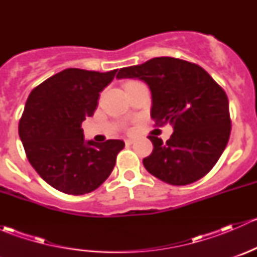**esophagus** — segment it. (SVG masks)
Segmentation results:
<instances>
[{
  "instance_id": "obj_1",
  "label": "esophagus",
  "mask_w": 257,
  "mask_h": 257,
  "mask_svg": "<svg viewBox=\"0 0 257 257\" xmlns=\"http://www.w3.org/2000/svg\"><path fill=\"white\" fill-rule=\"evenodd\" d=\"M125 143L126 144H133L134 143V139H126Z\"/></svg>"
}]
</instances>
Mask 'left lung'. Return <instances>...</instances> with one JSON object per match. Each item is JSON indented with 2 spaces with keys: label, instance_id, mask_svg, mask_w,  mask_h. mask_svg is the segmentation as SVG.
Masks as SVG:
<instances>
[{
  "label": "left lung",
  "instance_id": "obj_1",
  "mask_svg": "<svg viewBox=\"0 0 257 257\" xmlns=\"http://www.w3.org/2000/svg\"><path fill=\"white\" fill-rule=\"evenodd\" d=\"M116 78L144 80L152 92L155 125L172 124L165 143L149 136L153 152L145 169L172 185H188L212 169L229 142L231 120L226 93L200 66L173 57H157L119 69Z\"/></svg>",
  "mask_w": 257,
  "mask_h": 257
}]
</instances>
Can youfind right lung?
Returning a JSON list of instances; mask_svg holds the SVG:
<instances>
[{
    "label": "right lung",
    "mask_w": 257,
    "mask_h": 257,
    "mask_svg": "<svg viewBox=\"0 0 257 257\" xmlns=\"http://www.w3.org/2000/svg\"><path fill=\"white\" fill-rule=\"evenodd\" d=\"M118 69L100 73L68 68L28 95L18 133L28 162L40 177L62 193L83 195L110 175L124 142L84 141L80 124L92 116L99 93Z\"/></svg>",
    "instance_id": "1"
}]
</instances>
